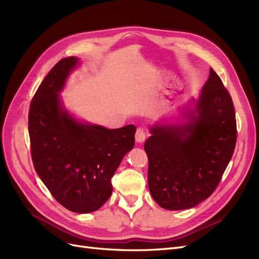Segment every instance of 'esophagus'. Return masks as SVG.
Masks as SVG:
<instances>
[{"label": "esophagus", "mask_w": 259, "mask_h": 259, "mask_svg": "<svg viewBox=\"0 0 259 259\" xmlns=\"http://www.w3.org/2000/svg\"><path fill=\"white\" fill-rule=\"evenodd\" d=\"M135 138H136V142L138 144H143L146 139V132L143 127H138L136 131V134H135Z\"/></svg>", "instance_id": "1"}]
</instances>
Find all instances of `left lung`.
Here are the masks:
<instances>
[{"mask_svg":"<svg viewBox=\"0 0 259 259\" xmlns=\"http://www.w3.org/2000/svg\"><path fill=\"white\" fill-rule=\"evenodd\" d=\"M182 125L156 123L145 143L153 200L170 210L200 204L215 191L232 158L237 122L229 92L213 69Z\"/></svg>","mask_w":259,"mask_h":259,"instance_id":"8db88e82","label":"left lung"}]
</instances>
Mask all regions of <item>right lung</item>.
Instances as JSON below:
<instances>
[{"label":"right lung","instance_id":"1","mask_svg":"<svg viewBox=\"0 0 259 259\" xmlns=\"http://www.w3.org/2000/svg\"><path fill=\"white\" fill-rule=\"evenodd\" d=\"M79 58L58 61L45 76L29 110L31 156L38 177L57 202L74 213L95 211L112 193L111 178L135 144V125L106 128L77 121L59 93Z\"/></svg>","mask_w":259,"mask_h":259}]
</instances>
